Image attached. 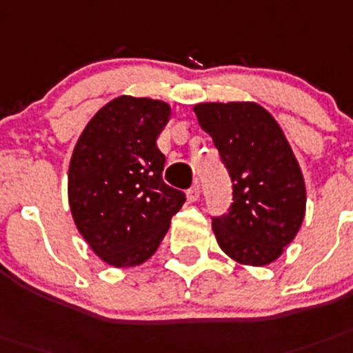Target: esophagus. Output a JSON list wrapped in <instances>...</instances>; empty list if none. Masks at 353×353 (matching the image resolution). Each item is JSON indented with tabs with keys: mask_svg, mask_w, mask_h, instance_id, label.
I'll list each match as a JSON object with an SVG mask.
<instances>
[{
	"mask_svg": "<svg viewBox=\"0 0 353 353\" xmlns=\"http://www.w3.org/2000/svg\"><path fill=\"white\" fill-rule=\"evenodd\" d=\"M199 195H201V186L197 185V183L192 186L190 190L186 192V197H188V201H192V203H195V201L199 199Z\"/></svg>",
	"mask_w": 353,
	"mask_h": 353,
	"instance_id": "1",
	"label": "esophagus"
}]
</instances>
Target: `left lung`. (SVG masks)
I'll return each instance as SVG.
<instances>
[{"instance_id": "1", "label": "left lung", "mask_w": 353, "mask_h": 353, "mask_svg": "<svg viewBox=\"0 0 353 353\" xmlns=\"http://www.w3.org/2000/svg\"><path fill=\"white\" fill-rule=\"evenodd\" d=\"M233 183L230 213L213 219L221 250L242 265L262 268L282 256L305 217L300 163L268 109L256 102L194 105Z\"/></svg>"}]
</instances>
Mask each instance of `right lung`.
I'll use <instances>...</instances> for the list:
<instances>
[{"instance_id":"right-lung-1","label":"right lung","mask_w":353,"mask_h":353,"mask_svg":"<svg viewBox=\"0 0 353 353\" xmlns=\"http://www.w3.org/2000/svg\"><path fill=\"white\" fill-rule=\"evenodd\" d=\"M170 118L163 100L121 94L88 121L71 154V217L93 253L136 268L156 253L185 194L163 181L156 138Z\"/></svg>"}]
</instances>
